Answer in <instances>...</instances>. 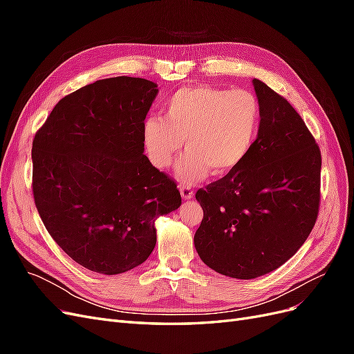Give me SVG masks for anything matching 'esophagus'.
Listing matches in <instances>:
<instances>
[{"mask_svg": "<svg viewBox=\"0 0 354 354\" xmlns=\"http://www.w3.org/2000/svg\"><path fill=\"white\" fill-rule=\"evenodd\" d=\"M180 194L181 196H183V199H192L194 198V189H192L190 186H180Z\"/></svg>", "mask_w": 354, "mask_h": 354, "instance_id": "obj_1", "label": "esophagus"}]
</instances>
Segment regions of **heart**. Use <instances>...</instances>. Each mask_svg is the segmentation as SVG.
I'll use <instances>...</instances> for the list:
<instances>
[{"instance_id":"b5f03b06","label":"heart","mask_w":354,"mask_h":354,"mask_svg":"<svg viewBox=\"0 0 354 354\" xmlns=\"http://www.w3.org/2000/svg\"><path fill=\"white\" fill-rule=\"evenodd\" d=\"M261 124L263 106L254 93L196 85L171 95L162 118L143 122L142 136L149 159L160 169L171 165L185 142L177 176L192 185L209 169L217 176L238 169L252 152Z\"/></svg>"}]
</instances>
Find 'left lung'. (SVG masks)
<instances>
[{
  "label": "left lung",
  "mask_w": 354,
  "mask_h": 354,
  "mask_svg": "<svg viewBox=\"0 0 354 354\" xmlns=\"http://www.w3.org/2000/svg\"><path fill=\"white\" fill-rule=\"evenodd\" d=\"M261 131L238 168L196 192L203 218L195 248L212 270L236 279L270 273L301 248L320 202L322 156L303 118L281 94L252 80Z\"/></svg>",
  "instance_id": "8db88e82"
}]
</instances>
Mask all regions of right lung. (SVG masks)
Masks as SVG:
<instances>
[{
    "mask_svg": "<svg viewBox=\"0 0 354 354\" xmlns=\"http://www.w3.org/2000/svg\"><path fill=\"white\" fill-rule=\"evenodd\" d=\"M152 81L100 80L68 94L32 142V192L50 236L73 261L120 274L147 260L155 221L177 209L176 181L145 152Z\"/></svg>",
    "mask_w": 354,
    "mask_h": 354,
    "instance_id": "add662e5",
    "label": "right lung"
}]
</instances>
